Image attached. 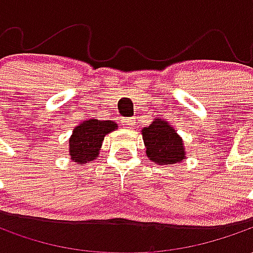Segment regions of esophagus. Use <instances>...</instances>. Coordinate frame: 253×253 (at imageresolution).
<instances>
[{"instance_id":"34e87169","label":"esophagus","mask_w":253,"mask_h":253,"mask_svg":"<svg viewBox=\"0 0 253 253\" xmlns=\"http://www.w3.org/2000/svg\"><path fill=\"white\" fill-rule=\"evenodd\" d=\"M122 123L128 127H132L134 126V119H132V118H125V119L122 121Z\"/></svg>"}]
</instances>
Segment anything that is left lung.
Listing matches in <instances>:
<instances>
[{
    "mask_svg": "<svg viewBox=\"0 0 253 253\" xmlns=\"http://www.w3.org/2000/svg\"><path fill=\"white\" fill-rule=\"evenodd\" d=\"M142 137L148 157L159 165L176 164L184 160L183 141L167 122L154 119L150 126L143 128Z\"/></svg>",
    "mask_w": 253,
    "mask_h": 253,
    "instance_id": "8db88e82",
    "label": "left lung"
}]
</instances>
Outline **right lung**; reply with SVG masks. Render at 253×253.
Segmentation results:
<instances>
[{"label": "right lung", "mask_w": 253, "mask_h": 253, "mask_svg": "<svg viewBox=\"0 0 253 253\" xmlns=\"http://www.w3.org/2000/svg\"><path fill=\"white\" fill-rule=\"evenodd\" d=\"M116 128V123L111 121L89 119L77 126L69 141L70 156L76 163H86L93 160L99 153L104 137Z\"/></svg>", "instance_id": "1"}]
</instances>
